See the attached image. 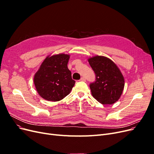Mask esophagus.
I'll return each mask as SVG.
<instances>
[{
  "label": "esophagus",
  "mask_w": 154,
  "mask_h": 154,
  "mask_svg": "<svg viewBox=\"0 0 154 154\" xmlns=\"http://www.w3.org/2000/svg\"><path fill=\"white\" fill-rule=\"evenodd\" d=\"M80 81L84 82V81H85V78H83V77H82V78H81V79H80Z\"/></svg>",
  "instance_id": "obj_1"
}]
</instances>
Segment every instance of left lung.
<instances>
[{
  "label": "left lung",
  "instance_id": "obj_1",
  "mask_svg": "<svg viewBox=\"0 0 154 154\" xmlns=\"http://www.w3.org/2000/svg\"><path fill=\"white\" fill-rule=\"evenodd\" d=\"M88 62L96 74V81L90 85L92 96L103 105L116 103L125 87L124 77L118 67L103 56L91 57Z\"/></svg>",
  "mask_w": 154,
  "mask_h": 154
}]
</instances>
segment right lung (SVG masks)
I'll use <instances>...</instances> for the list:
<instances>
[{"label": "right lung", "mask_w": 154, "mask_h": 154, "mask_svg": "<svg viewBox=\"0 0 154 154\" xmlns=\"http://www.w3.org/2000/svg\"><path fill=\"white\" fill-rule=\"evenodd\" d=\"M70 55L48 56L34 76V84L38 94L45 100L58 101L71 92L75 84L67 67Z\"/></svg>", "instance_id": "1"}]
</instances>
